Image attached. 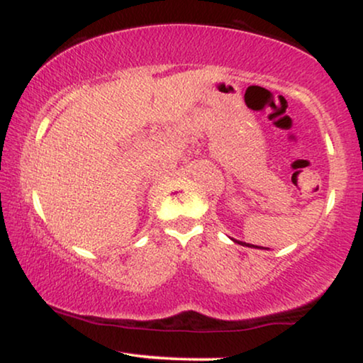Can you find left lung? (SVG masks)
I'll return each mask as SVG.
<instances>
[{"label": "left lung", "mask_w": 363, "mask_h": 363, "mask_svg": "<svg viewBox=\"0 0 363 363\" xmlns=\"http://www.w3.org/2000/svg\"><path fill=\"white\" fill-rule=\"evenodd\" d=\"M236 242H240V245H242V246H250V247H259V246H255V245H246V242H242V241H236Z\"/></svg>", "instance_id": "obj_1"}]
</instances>
